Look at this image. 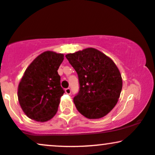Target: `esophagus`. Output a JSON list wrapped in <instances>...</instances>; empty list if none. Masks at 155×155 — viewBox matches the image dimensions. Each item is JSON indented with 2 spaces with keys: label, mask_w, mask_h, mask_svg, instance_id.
Returning <instances> with one entry per match:
<instances>
[{
  "label": "esophagus",
  "mask_w": 155,
  "mask_h": 155,
  "mask_svg": "<svg viewBox=\"0 0 155 155\" xmlns=\"http://www.w3.org/2000/svg\"><path fill=\"white\" fill-rule=\"evenodd\" d=\"M65 93L68 94V95H70L71 92V90L70 88H67L65 90Z\"/></svg>",
  "instance_id": "34e87169"
}]
</instances>
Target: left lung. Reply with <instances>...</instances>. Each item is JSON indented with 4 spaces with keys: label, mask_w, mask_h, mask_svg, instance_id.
<instances>
[{
    "label": "left lung",
    "mask_w": 155,
    "mask_h": 155,
    "mask_svg": "<svg viewBox=\"0 0 155 155\" xmlns=\"http://www.w3.org/2000/svg\"><path fill=\"white\" fill-rule=\"evenodd\" d=\"M75 69L79 92L74 98L76 109L88 119H100L116 106L122 88V79L116 64L95 48L65 55Z\"/></svg>",
    "instance_id": "obj_1"
}]
</instances>
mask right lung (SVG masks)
Segmentation results:
<instances>
[{"mask_svg": "<svg viewBox=\"0 0 155 155\" xmlns=\"http://www.w3.org/2000/svg\"><path fill=\"white\" fill-rule=\"evenodd\" d=\"M64 54L46 51L26 68L19 83L18 101L31 120L44 122L56 114L64 90L58 73Z\"/></svg>", "mask_w": 155, "mask_h": 155, "instance_id": "obj_1", "label": "right lung"}]
</instances>
